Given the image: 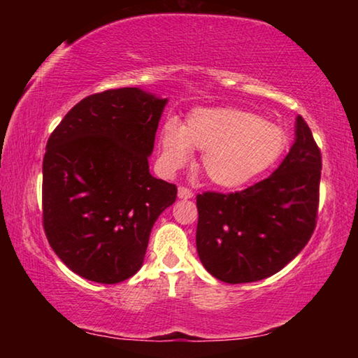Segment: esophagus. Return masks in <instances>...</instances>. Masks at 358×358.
<instances>
[{
  "instance_id": "1",
  "label": "esophagus",
  "mask_w": 358,
  "mask_h": 358,
  "mask_svg": "<svg viewBox=\"0 0 358 358\" xmlns=\"http://www.w3.org/2000/svg\"><path fill=\"white\" fill-rule=\"evenodd\" d=\"M192 196H194V192L191 189H187V187H183V186L178 187V197L180 199L186 201V199H192Z\"/></svg>"
}]
</instances>
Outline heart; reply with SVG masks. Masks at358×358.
<instances>
[{
	"label": "heart",
	"mask_w": 358,
	"mask_h": 358,
	"mask_svg": "<svg viewBox=\"0 0 358 358\" xmlns=\"http://www.w3.org/2000/svg\"><path fill=\"white\" fill-rule=\"evenodd\" d=\"M286 131L257 113L234 107L197 108L180 126L167 121L161 131L159 162L175 173L203 151L202 169L222 189H240L275 164L287 148Z\"/></svg>",
	"instance_id": "1"
}]
</instances>
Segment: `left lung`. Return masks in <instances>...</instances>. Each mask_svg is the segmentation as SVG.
Wrapping results in <instances>:
<instances>
[{
	"label": "left lung",
	"mask_w": 358,
	"mask_h": 358,
	"mask_svg": "<svg viewBox=\"0 0 358 358\" xmlns=\"http://www.w3.org/2000/svg\"><path fill=\"white\" fill-rule=\"evenodd\" d=\"M322 159L300 115L295 142L280 167L232 194L197 196L199 259L220 281L254 282L284 268L316 227Z\"/></svg>",
	"instance_id": "1"
}]
</instances>
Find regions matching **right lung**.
I'll return each mask as SVG.
<instances>
[{
  "label": "right lung",
  "mask_w": 358,
  "mask_h": 358,
  "mask_svg": "<svg viewBox=\"0 0 358 358\" xmlns=\"http://www.w3.org/2000/svg\"><path fill=\"white\" fill-rule=\"evenodd\" d=\"M167 99L141 88L82 99L48 137L42 217L48 243L85 280L117 284L143 264L151 229L177 186L150 173Z\"/></svg>",
  "instance_id": "1"
}]
</instances>
